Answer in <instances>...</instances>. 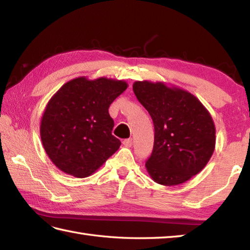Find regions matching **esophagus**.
<instances>
[{
  "label": "esophagus",
  "mask_w": 250,
  "mask_h": 250,
  "mask_svg": "<svg viewBox=\"0 0 250 250\" xmlns=\"http://www.w3.org/2000/svg\"><path fill=\"white\" fill-rule=\"evenodd\" d=\"M122 143H124V145H125V146H126V147H131L132 145H133V140H132V139H128V140H125V141L122 142Z\"/></svg>",
  "instance_id": "esophagus-1"
}]
</instances>
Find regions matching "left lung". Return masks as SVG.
I'll return each mask as SVG.
<instances>
[{
  "label": "left lung",
  "mask_w": 250,
  "mask_h": 250,
  "mask_svg": "<svg viewBox=\"0 0 250 250\" xmlns=\"http://www.w3.org/2000/svg\"><path fill=\"white\" fill-rule=\"evenodd\" d=\"M133 91L155 126L153 149L146 161L150 177L157 184L176 186L200 173L216 144L208 110L193 94L163 83L135 82Z\"/></svg>",
  "instance_id": "left-lung-1"
}]
</instances>
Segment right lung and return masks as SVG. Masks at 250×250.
Returning a JSON list of instances; mask_svg holds the SVG:
<instances>
[{"instance_id": "right-lung-1", "label": "right lung", "mask_w": 250, "mask_h": 250, "mask_svg": "<svg viewBox=\"0 0 250 250\" xmlns=\"http://www.w3.org/2000/svg\"><path fill=\"white\" fill-rule=\"evenodd\" d=\"M128 88L124 81L78 77L58 90L41 122L44 149L55 166L74 177L90 176L118 150L109 105Z\"/></svg>"}]
</instances>
